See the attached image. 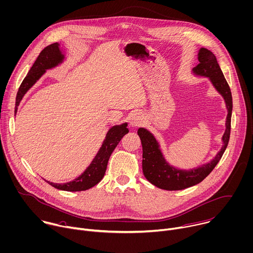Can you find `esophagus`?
I'll return each instance as SVG.
<instances>
[{
	"label": "esophagus",
	"instance_id": "obj_1",
	"mask_svg": "<svg viewBox=\"0 0 253 253\" xmlns=\"http://www.w3.org/2000/svg\"><path fill=\"white\" fill-rule=\"evenodd\" d=\"M144 119L142 117V115L140 114H134L131 118H130V125L131 127H137V126H140L142 125Z\"/></svg>",
	"mask_w": 253,
	"mask_h": 253
}]
</instances>
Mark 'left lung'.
I'll list each match as a JSON object with an SVG mask.
<instances>
[{
  "label": "left lung",
  "instance_id": "8db88e82",
  "mask_svg": "<svg viewBox=\"0 0 253 253\" xmlns=\"http://www.w3.org/2000/svg\"><path fill=\"white\" fill-rule=\"evenodd\" d=\"M199 61L200 63L193 69L194 73L211 79L215 89L223 96L228 110L225 123L226 129L222 136L223 146L211 163L190 171L179 170L166 162L155 137L148 130L139 128L138 135L143 147L142 168L144 176L151 184L163 190L179 191L201 183L214 169L229 141L232 112V97L229 85L217 63L215 55L211 50L202 47L199 51Z\"/></svg>",
  "mask_w": 253,
  "mask_h": 253
}]
</instances>
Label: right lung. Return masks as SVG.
Masks as SVG:
<instances>
[{
    "instance_id": "right-lung-1",
    "label": "right lung",
    "mask_w": 253,
    "mask_h": 253,
    "mask_svg": "<svg viewBox=\"0 0 253 253\" xmlns=\"http://www.w3.org/2000/svg\"><path fill=\"white\" fill-rule=\"evenodd\" d=\"M63 58H64V55L61 53L59 49V44L57 42L47 45L41 51L35 63L31 67L29 73L27 74V76L25 77V79L23 80L22 84L20 85V88L18 90L17 97H16L15 112H17L18 106L21 100L23 99L24 95L40 79V77L45 72V70L58 65L59 63L62 62ZM128 132L129 130L127 128V123H124L118 126H113L106 134L105 140L103 141L101 148L99 149L97 155L95 156L91 164L87 167V169L75 180L65 184H54L48 181L46 182L55 189L67 191V192L86 191L94 187L104 177L108 160L112 152L114 151L118 143L121 141L123 136L126 135Z\"/></svg>"
}]
</instances>
